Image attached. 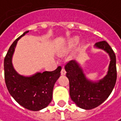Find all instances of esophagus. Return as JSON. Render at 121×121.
<instances>
[{"label": "esophagus", "mask_w": 121, "mask_h": 121, "mask_svg": "<svg viewBox=\"0 0 121 121\" xmlns=\"http://www.w3.org/2000/svg\"><path fill=\"white\" fill-rule=\"evenodd\" d=\"M65 73H66L65 69H64V67H63V68H62V69H61V75H65Z\"/></svg>", "instance_id": "1"}]
</instances>
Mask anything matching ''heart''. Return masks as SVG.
<instances>
[{"mask_svg": "<svg viewBox=\"0 0 121 121\" xmlns=\"http://www.w3.org/2000/svg\"><path fill=\"white\" fill-rule=\"evenodd\" d=\"M78 41H79V38H78V36H76V37L73 38V39L70 40V42H69V45H70V46H73V45H75L76 44H77Z\"/></svg>", "mask_w": 121, "mask_h": 121, "instance_id": "obj_1", "label": "heart"}]
</instances>
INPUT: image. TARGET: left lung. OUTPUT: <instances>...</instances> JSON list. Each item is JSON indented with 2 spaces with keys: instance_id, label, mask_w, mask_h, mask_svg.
I'll return each instance as SVG.
<instances>
[{
  "instance_id": "obj_1",
  "label": "left lung",
  "mask_w": 121,
  "mask_h": 121,
  "mask_svg": "<svg viewBox=\"0 0 121 121\" xmlns=\"http://www.w3.org/2000/svg\"><path fill=\"white\" fill-rule=\"evenodd\" d=\"M96 46L106 51L111 59L108 75L103 80L97 82L87 80L82 69L74 60H70L65 65L70 97L77 106L85 109H91L102 104L110 95L117 82L115 53L105 40L97 42Z\"/></svg>"
}]
</instances>
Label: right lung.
<instances>
[{"mask_svg": "<svg viewBox=\"0 0 121 121\" xmlns=\"http://www.w3.org/2000/svg\"><path fill=\"white\" fill-rule=\"evenodd\" d=\"M29 31L16 39L10 46L4 59V81L11 96L19 105L31 111H39L46 108L52 99L54 85L60 76L61 67L54 71L37 73L25 77L14 70L12 57L17 41Z\"/></svg>", "mask_w": 121, "mask_h": 121, "instance_id": "1", "label": "right lung"}]
</instances>
